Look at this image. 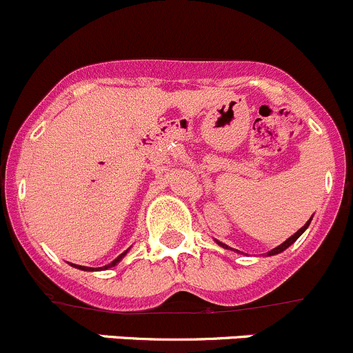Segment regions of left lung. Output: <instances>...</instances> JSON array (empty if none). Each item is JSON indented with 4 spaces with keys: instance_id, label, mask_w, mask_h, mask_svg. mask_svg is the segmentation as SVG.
Masks as SVG:
<instances>
[{
    "instance_id": "1",
    "label": "left lung",
    "mask_w": 353,
    "mask_h": 353,
    "mask_svg": "<svg viewBox=\"0 0 353 353\" xmlns=\"http://www.w3.org/2000/svg\"><path fill=\"white\" fill-rule=\"evenodd\" d=\"M311 218H313V216H311ZM311 218H310V220L306 221V223H304V226H301V228H299L298 232L294 233V235H291V236H289V239L285 240V242H283V243H281V245H277L276 248H272V250H269V252H267V257H270V255H277V254H281V252H284L285 248H288V247H291V245L294 243L296 240H298L299 236H301L304 232H306V228H307V226H310V223H311ZM214 242H216L218 245H220V247L226 248V250H235V248H230L228 245H226V243H221L220 240H214ZM236 252H239V254H240V250H236Z\"/></svg>"
}]
</instances>
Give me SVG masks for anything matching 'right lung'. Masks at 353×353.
<instances>
[{
  "label": "right lung",
  "mask_w": 353,
  "mask_h": 353,
  "mask_svg": "<svg viewBox=\"0 0 353 353\" xmlns=\"http://www.w3.org/2000/svg\"><path fill=\"white\" fill-rule=\"evenodd\" d=\"M127 252H128V250H125L123 254H121L120 257H117V259H114V261L111 262V264L105 265V267H98V269H92V267H84V265H76V264H72V267H76V269H81V270H106V269H110V267H114V265H117L118 262H120L121 259H123L125 255H127Z\"/></svg>",
  "instance_id": "right-lung-1"
}]
</instances>
